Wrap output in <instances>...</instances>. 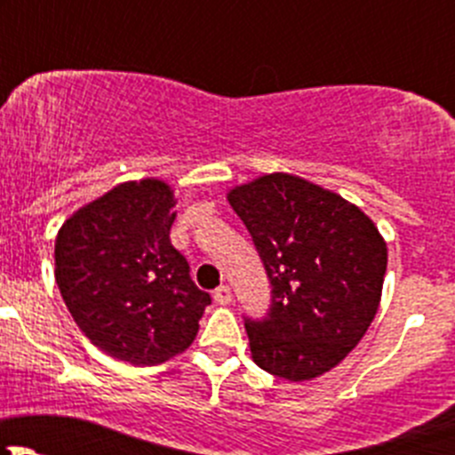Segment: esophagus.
Masks as SVG:
<instances>
[{"label": "esophagus", "instance_id": "1", "mask_svg": "<svg viewBox=\"0 0 455 455\" xmlns=\"http://www.w3.org/2000/svg\"><path fill=\"white\" fill-rule=\"evenodd\" d=\"M213 299H215V304H220V306L231 304V299H233L231 288H228L227 283H222V286H218V288H215V291H213Z\"/></svg>", "mask_w": 455, "mask_h": 455}]
</instances>
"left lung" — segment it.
I'll return each mask as SVG.
<instances>
[{
	"label": "left lung",
	"mask_w": 455,
	"mask_h": 455,
	"mask_svg": "<svg viewBox=\"0 0 455 455\" xmlns=\"http://www.w3.org/2000/svg\"><path fill=\"white\" fill-rule=\"evenodd\" d=\"M270 283L261 319L244 316L253 361L268 374L308 380L346 359L380 301L387 246L341 196L288 173L228 194Z\"/></svg>",
	"instance_id": "obj_1"
}]
</instances>
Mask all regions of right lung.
Returning <instances> with one entry per match:
<instances>
[{"instance_id": "obj_1", "label": "right lung", "mask_w": 455, "mask_h": 455, "mask_svg": "<svg viewBox=\"0 0 455 455\" xmlns=\"http://www.w3.org/2000/svg\"><path fill=\"white\" fill-rule=\"evenodd\" d=\"M164 182L114 187L76 211L54 242V277L84 334L114 359L156 365L187 350L211 304L173 249Z\"/></svg>"}]
</instances>
